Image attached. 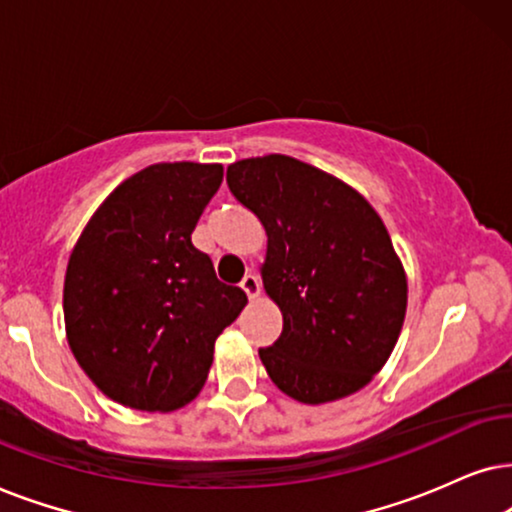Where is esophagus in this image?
<instances>
[{"label":"esophagus","mask_w":512,"mask_h":512,"mask_svg":"<svg viewBox=\"0 0 512 512\" xmlns=\"http://www.w3.org/2000/svg\"><path fill=\"white\" fill-rule=\"evenodd\" d=\"M241 288H243V292L245 295H248V299H257L260 297V278H257L255 274H248L241 281Z\"/></svg>","instance_id":"34e87169"}]
</instances>
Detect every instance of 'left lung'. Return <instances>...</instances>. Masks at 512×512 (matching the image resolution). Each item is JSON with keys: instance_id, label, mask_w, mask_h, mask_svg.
Returning <instances> with one entry per match:
<instances>
[{"instance_id": "1", "label": "left lung", "mask_w": 512, "mask_h": 512, "mask_svg": "<svg viewBox=\"0 0 512 512\" xmlns=\"http://www.w3.org/2000/svg\"><path fill=\"white\" fill-rule=\"evenodd\" d=\"M231 194L267 231L262 283L283 332L260 349L285 395L304 405L360 391L386 365L407 311V276L363 194L285 154L227 168Z\"/></svg>"}]
</instances>
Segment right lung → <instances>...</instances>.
<instances>
[{
	"label": "right lung",
	"instance_id": "add662e5",
	"mask_svg": "<svg viewBox=\"0 0 512 512\" xmlns=\"http://www.w3.org/2000/svg\"><path fill=\"white\" fill-rule=\"evenodd\" d=\"M220 163H154L100 203L65 271L67 344L114 403L175 412L199 395L215 339L248 297L217 281L192 231L222 185Z\"/></svg>",
	"mask_w": 512,
	"mask_h": 512
}]
</instances>
